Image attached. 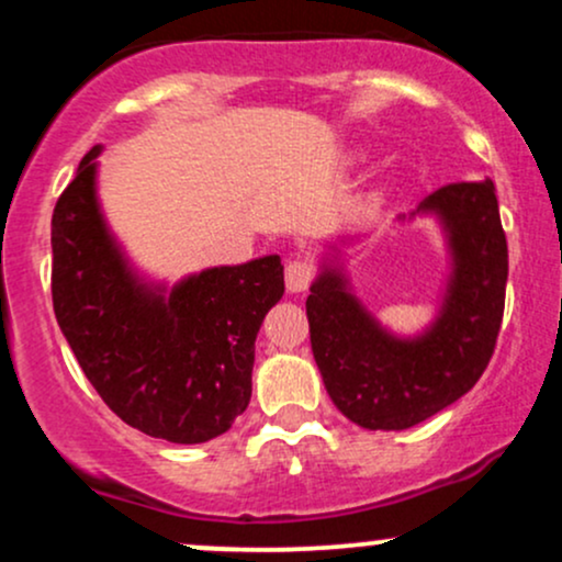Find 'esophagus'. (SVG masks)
<instances>
[{
	"label": "esophagus",
	"instance_id": "esophagus-1",
	"mask_svg": "<svg viewBox=\"0 0 562 562\" xmlns=\"http://www.w3.org/2000/svg\"><path fill=\"white\" fill-rule=\"evenodd\" d=\"M312 263L301 261V259H293L288 261L285 267V285L290 293H303V290L308 288V282H312Z\"/></svg>",
	"mask_w": 562,
	"mask_h": 562
}]
</instances>
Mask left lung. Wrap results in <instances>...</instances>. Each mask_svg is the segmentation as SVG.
Masks as SVG:
<instances>
[{
  "label": "left lung",
  "instance_id": "obj_1",
  "mask_svg": "<svg viewBox=\"0 0 562 562\" xmlns=\"http://www.w3.org/2000/svg\"><path fill=\"white\" fill-rule=\"evenodd\" d=\"M434 216L447 243L436 317L415 335L385 327L353 293L344 248L327 243L306 299L312 351L333 404L367 430H404L479 383L505 312L507 240L492 179L436 190L398 222Z\"/></svg>",
  "mask_w": 562,
  "mask_h": 562
}]
</instances>
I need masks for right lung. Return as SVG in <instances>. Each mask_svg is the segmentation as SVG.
<instances>
[{
    "label": "right lung",
    "mask_w": 562,
    "mask_h": 562,
    "mask_svg": "<svg viewBox=\"0 0 562 562\" xmlns=\"http://www.w3.org/2000/svg\"><path fill=\"white\" fill-rule=\"evenodd\" d=\"M102 145L53 214L55 317L83 375L126 425L171 443L227 434L250 402L256 335L285 293L280 256L179 282L142 274L97 195Z\"/></svg>",
    "instance_id": "1"
}]
</instances>
